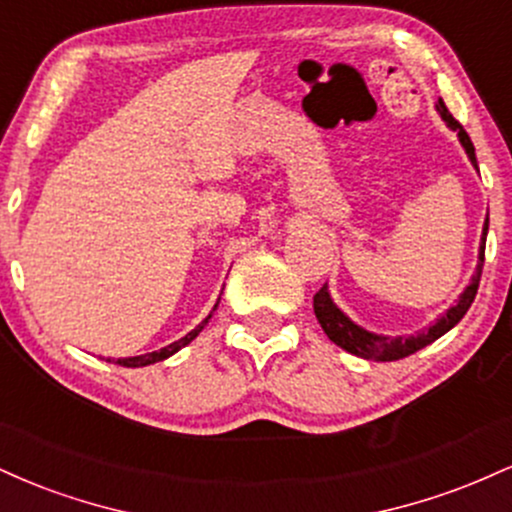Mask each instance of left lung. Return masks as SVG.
<instances>
[{
  "mask_svg": "<svg viewBox=\"0 0 512 512\" xmlns=\"http://www.w3.org/2000/svg\"><path fill=\"white\" fill-rule=\"evenodd\" d=\"M436 108H438L440 117H443V120H445V125H448L452 132H457L462 149L467 151V156H469V161H472V166L479 168L477 166V154H474L472 139H469V134L464 132V127L460 125V122H457L455 117L448 113V108H445L443 98H438ZM486 233H489V219L484 221V233H481L477 272H474L472 281H469L467 289L462 291V296L457 298V303L452 305V308L445 310V313L440 315L438 320L433 322L431 327H428V330H421L419 334H409V337H385V334H373V332L363 330L361 325H356L354 320H349V317H346L342 310H339L337 305H334L330 291H327V286H322V289L317 291L315 298H313V308H315L317 322H320V327H322V330H325V334L332 339L334 344L342 346V349L349 351V354L368 358V361H399V358L416 354V351H419V349H424V346L436 342L438 337H443L445 332H450L452 327H455L457 322L462 320L464 313H467L469 305L474 303V296H477L479 279H481V267H484Z\"/></svg>",
  "mask_w": 512,
  "mask_h": 512,
  "instance_id": "left-lung-1",
  "label": "left lung"
}]
</instances>
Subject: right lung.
<instances>
[{
	"label": "right lung",
	"mask_w": 512,
	"mask_h": 512,
	"mask_svg": "<svg viewBox=\"0 0 512 512\" xmlns=\"http://www.w3.org/2000/svg\"><path fill=\"white\" fill-rule=\"evenodd\" d=\"M216 305H219V301H216ZM216 305H214V310H216ZM214 310H211V313H214ZM211 313L204 317L202 322H199V325L195 327V330L192 332H187L185 337L182 339H178V342H173V344H168V346H163V349H158V351H151V354H142V356H129V358H117V366H125V368H142V366H151V363H158V361H163V358H168V356H173L175 351H180L182 346H187L192 342V339L197 337L199 332L204 330V325H207V322L211 320ZM110 361V358H108Z\"/></svg>",
	"instance_id": "1"
}]
</instances>
